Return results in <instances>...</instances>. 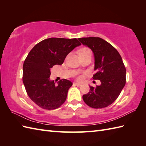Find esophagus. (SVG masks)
Returning a JSON list of instances; mask_svg holds the SVG:
<instances>
[{
	"mask_svg": "<svg viewBox=\"0 0 146 146\" xmlns=\"http://www.w3.org/2000/svg\"><path fill=\"white\" fill-rule=\"evenodd\" d=\"M74 84H75V85H76L77 86H80L82 85L81 83H77V82H75V83H74Z\"/></svg>",
	"mask_w": 146,
	"mask_h": 146,
	"instance_id": "1",
	"label": "esophagus"
}]
</instances>
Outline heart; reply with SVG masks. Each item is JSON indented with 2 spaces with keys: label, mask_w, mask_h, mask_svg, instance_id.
Here are the masks:
<instances>
[{
  "label": "heart",
  "mask_w": 146,
  "mask_h": 146,
  "mask_svg": "<svg viewBox=\"0 0 146 146\" xmlns=\"http://www.w3.org/2000/svg\"><path fill=\"white\" fill-rule=\"evenodd\" d=\"M91 52V51L90 50V49H88V48H82L80 50L79 54H85V53H86V52ZM82 76H79L78 77V80H82Z\"/></svg>",
  "instance_id": "heart-1"
}]
</instances>
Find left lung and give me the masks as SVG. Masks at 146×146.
Instances as JSON below:
<instances>
[{
	"mask_svg": "<svg viewBox=\"0 0 146 146\" xmlns=\"http://www.w3.org/2000/svg\"><path fill=\"white\" fill-rule=\"evenodd\" d=\"M78 40L94 52L96 73L93 79L101 82L95 88L90 86L89 92L83 95V101L92 108L108 107L118 98L125 85L126 70L122 57L113 46L100 38Z\"/></svg>",
	"mask_w": 146,
	"mask_h": 146,
	"instance_id": "1",
	"label": "left lung"
}]
</instances>
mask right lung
Wrapping results in <instances>:
<instances>
[{
	"instance_id": "1",
	"label": "right lung",
	"mask_w": 146,
	"mask_h": 146,
	"mask_svg": "<svg viewBox=\"0 0 146 146\" xmlns=\"http://www.w3.org/2000/svg\"><path fill=\"white\" fill-rule=\"evenodd\" d=\"M80 45L76 38H51L38 43L29 52L24 62L23 80L27 95L39 107L54 110L64 104L73 83L63 79L56 85L49 79L50 70L63 64L66 56Z\"/></svg>"
}]
</instances>
